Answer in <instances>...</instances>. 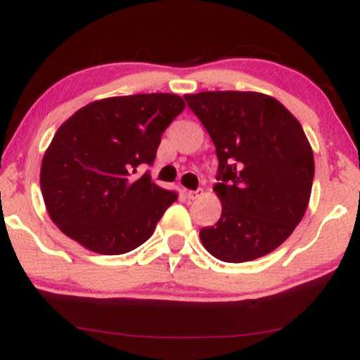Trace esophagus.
<instances>
[{"label": "esophagus", "mask_w": 360, "mask_h": 360, "mask_svg": "<svg viewBox=\"0 0 360 360\" xmlns=\"http://www.w3.org/2000/svg\"><path fill=\"white\" fill-rule=\"evenodd\" d=\"M203 193V190H186L185 191V195H186V198L188 200H195V198H198V196Z\"/></svg>", "instance_id": "1"}]
</instances>
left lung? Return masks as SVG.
<instances>
[{
    "label": "left lung",
    "instance_id": "1",
    "mask_svg": "<svg viewBox=\"0 0 360 360\" xmlns=\"http://www.w3.org/2000/svg\"><path fill=\"white\" fill-rule=\"evenodd\" d=\"M186 105L218 155L216 195L223 213L200 231L223 262H249L278 248L307 211L314 176L311 146L297 117L255 91H201Z\"/></svg>",
    "mask_w": 360,
    "mask_h": 360
}]
</instances>
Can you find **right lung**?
<instances>
[{
  "label": "right lung",
  "instance_id": "right-lung-1",
  "mask_svg": "<svg viewBox=\"0 0 360 360\" xmlns=\"http://www.w3.org/2000/svg\"><path fill=\"white\" fill-rule=\"evenodd\" d=\"M184 110L180 96L150 93L93 101L68 117L41 167L42 196L58 229L105 255L144 244L179 195L137 169L154 164L162 134Z\"/></svg>",
  "mask_w": 360,
  "mask_h": 360
}]
</instances>
